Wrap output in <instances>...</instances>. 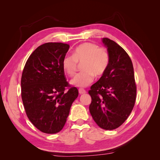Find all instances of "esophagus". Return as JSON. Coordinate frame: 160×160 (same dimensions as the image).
I'll use <instances>...</instances> for the list:
<instances>
[{"label":"esophagus","instance_id":"1","mask_svg":"<svg viewBox=\"0 0 160 160\" xmlns=\"http://www.w3.org/2000/svg\"><path fill=\"white\" fill-rule=\"evenodd\" d=\"M87 93L86 90H84L83 89H79V93L80 94H84V93Z\"/></svg>","mask_w":160,"mask_h":160}]
</instances>
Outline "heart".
<instances>
[{"label": "heart", "instance_id": "b5f03b06", "mask_svg": "<svg viewBox=\"0 0 160 160\" xmlns=\"http://www.w3.org/2000/svg\"><path fill=\"white\" fill-rule=\"evenodd\" d=\"M111 57L108 50L92 42H84L76 47L72 55L64 56L62 61L63 71L69 76L76 73L78 64H82L83 71L78 73L71 83L73 85L85 87L93 82L94 76L100 77L106 72Z\"/></svg>", "mask_w": 160, "mask_h": 160}]
</instances>
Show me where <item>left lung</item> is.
<instances>
[{"label": "left lung", "mask_w": 160, "mask_h": 160, "mask_svg": "<svg viewBox=\"0 0 160 160\" xmlns=\"http://www.w3.org/2000/svg\"><path fill=\"white\" fill-rule=\"evenodd\" d=\"M111 60L108 69L91 87L89 111L102 128L113 130L124 123L134 107L137 87L132 61L113 40L104 38Z\"/></svg>", "instance_id": "1"}]
</instances>
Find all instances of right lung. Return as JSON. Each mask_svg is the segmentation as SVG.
I'll return each instance as SVG.
<instances>
[{
	"label": "right lung",
	"instance_id": "right-lung-1",
	"mask_svg": "<svg viewBox=\"0 0 160 160\" xmlns=\"http://www.w3.org/2000/svg\"><path fill=\"white\" fill-rule=\"evenodd\" d=\"M69 45L47 42L36 48L27 60L21 78V97L27 116L39 131L53 134L62 130L76 87L66 80L62 67Z\"/></svg>",
	"mask_w": 160,
	"mask_h": 160
}]
</instances>
